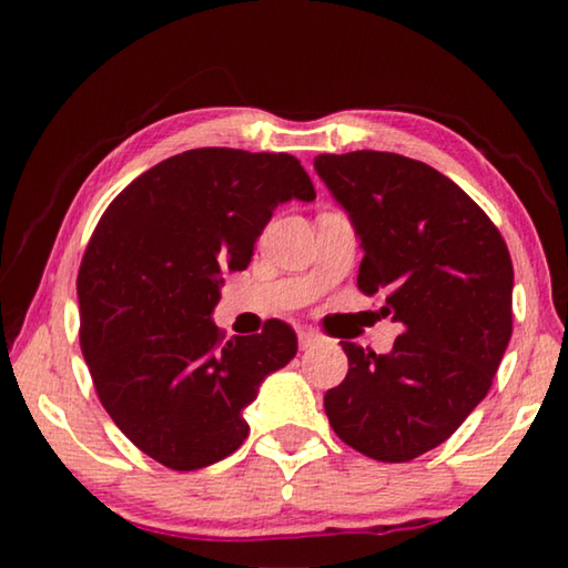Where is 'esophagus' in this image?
Wrapping results in <instances>:
<instances>
[{
  "instance_id": "1",
  "label": "esophagus",
  "mask_w": 568,
  "mask_h": 568,
  "mask_svg": "<svg viewBox=\"0 0 568 568\" xmlns=\"http://www.w3.org/2000/svg\"><path fill=\"white\" fill-rule=\"evenodd\" d=\"M315 341H318V333H315V331H311V328H305V331H301V333H297V343H301V351H307V348H313V345H315Z\"/></svg>"
}]
</instances>
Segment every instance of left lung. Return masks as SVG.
Instances as JSON below:
<instances>
[{
	"instance_id": "1",
	"label": "left lung",
	"mask_w": 568,
	"mask_h": 568,
	"mask_svg": "<svg viewBox=\"0 0 568 568\" xmlns=\"http://www.w3.org/2000/svg\"><path fill=\"white\" fill-rule=\"evenodd\" d=\"M315 170L361 237L358 287L403 325L390 353L343 341L348 376L325 393L335 434L406 464L444 444L491 388L511 341L514 265L498 227L426 162L318 155Z\"/></svg>"
}]
</instances>
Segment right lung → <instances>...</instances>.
I'll return each mask as SVG.
<instances>
[{"mask_svg":"<svg viewBox=\"0 0 568 568\" xmlns=\"http://www.w3.org/2000/svg\"><path fill=\"white\" fill-rule=\"evenodd\" d=\"M315 200L287 152L200 148L132 180L84 250L80 345L104 410L142 454L197 470L247 438L243 408L297 353L291 325L223 341V271H245L273 210Z\"/></svg>","mask_w":568,"mask_h":568,"instance_id":"right-lung-1","label":"right lung"}]
</instances>
